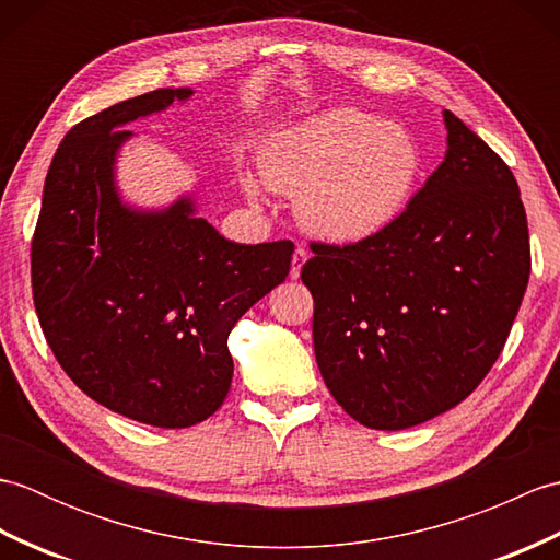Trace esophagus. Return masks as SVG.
<instances>
[{"label":"esophagus","instance_id":"obj_1","mask_svg":"<svg viewBox=\"0 0 560 560\" xmlns=\"http://www.w3.org/2000/svg\"><path fill=\"white\" fill-rule=\"evenodd\" d=\"M305 259H307V249L303 245H299V247H295V253H293V259H291V279L301 277V269L305 265Z\"/></svg>","mask_w":560,"mask_h":560}]
</instances>
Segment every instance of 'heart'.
Wrapping results in <instances>:
<instances>
[{
    "mask_svg": "<svg viewBox=\"0 0 560 560\" xmlns=\"http://www.w3.org/2000/svg\"><path fill=\"white\" fill-rule=\"evenodd\" d=\"M273 192L299 195L295 213L331 243H359L399 219L421 173V151L401 125L359 108H329L273 132L257 153ZM245 192L259 199L247 177Z\"/></svg>",
    "mask_w": 560,
    "mask_h": 560,
    "instance_id": "obj_1",
    "label": "heart"
}]
</instances>
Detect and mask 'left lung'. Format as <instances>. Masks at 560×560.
<instances>
[{
    "label": "left lung",
    "mask_w": 560,
    "mask_h": 560,
    "mask_svg": "<svg viewBox=\"0 0 560 560\" xmlns=\"http://www.w3.org/2000/svg\"><path fill=\"white\" fill-rule=\"evenodd\" d=\"M443 163L385 231L313 245L301 279L315 299L319 373L341 409L401 431L457 407L491 371L529 281L515 175L443 110Z\"/></svg>",
    "instance_id": "1"
}]
</instances>
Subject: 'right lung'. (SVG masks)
I'll return each instance as SVG.
<instances>
[{
    "mask_svg": "<svg viewBox=\"0 0 560 560\" xmlns=\"http://www.w3.org/2000/svg\"><path fill=\"white\" fill-rule=\"evenodd\" d=\"M159 89L71 127L43 187L31 247L45 339L79 389L127 419L187 428L231 389L229 335L283 283L293 243L241 245L197 217L195 192L147 209L122 199L117 156L139 117L187 103Z\"/></svg>",
    "mask_w": 560,
    "mask_h": 560,
    "instance_id": "obj_1",
    "label": "right lung"
}]
</instances>
